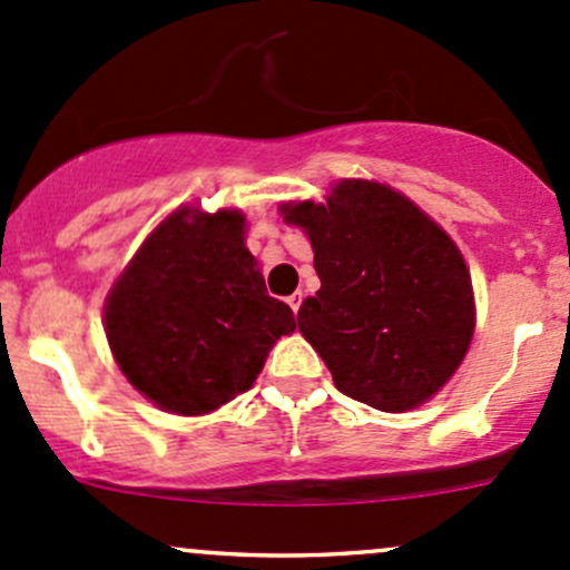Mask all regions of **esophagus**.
Instances as JSON below:
<instances>
[{
	"instance_id": "esophagus-1",
	"label": "esophagus",
	"mask_w": 570,
	"mask_h": 570,
	"mask_svg": "<svg viewBox=\"0 0 570 570\" xmlns=\"http://www.w3.org/2000/svg\"><path fill=\"white\" fill-rule=\"evenodd\" d=\"M302 298H304L302 291H296L293 296H287V304H291L293 312H298V307H302Z\"/></svg>"
}]
</instances>
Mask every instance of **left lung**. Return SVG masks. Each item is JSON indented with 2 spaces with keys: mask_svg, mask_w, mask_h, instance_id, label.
<instances>
[{
  "mask_svg": "<svg viewBox=\"0 0 570 570\" xmlns=\"http://www.w3.org/2000/svg\"><path fill=\"white\" fill-rule=\"evenodd\" d=\"M283 214L307 230L321 277L298 309V332L336 389L385 413L443 389L475 328L470 272L449 234L402 193L364 179Z\"/></svg>",
  "mask_w": 570,
  "mask_h": 570,
  "instance_id": "obj_1",
  "label": "left lung"
}]
</instances>
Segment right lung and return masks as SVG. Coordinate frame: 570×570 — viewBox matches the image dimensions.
Instances as JSON below:
<instances>
[{
  "mask_svg": "<svg viewBox=\"0 0 570 570\" xmlns=\"http://www.w3.org/2000/svg\"><path fill=\"white\" fill-rule=\"evenodd\" d=\"M296 328L244 247V214L179 209L121 272L106 302L116 364L146 400L204 415L247 391Z\"/></svg>",
  "mask_w": 570,
  "mask_h": 570,
  "instance_id": "obj_1",
  "label": "right lung"
}]
</instances>
